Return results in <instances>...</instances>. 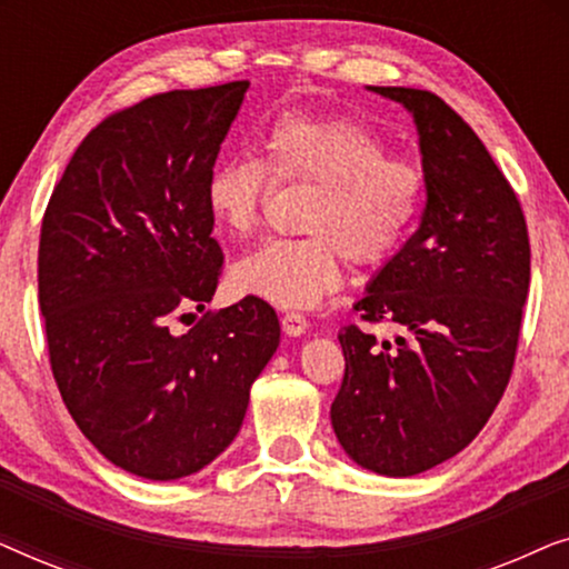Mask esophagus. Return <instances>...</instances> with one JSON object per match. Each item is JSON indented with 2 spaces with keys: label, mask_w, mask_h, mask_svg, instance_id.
Returning a JSON list of instances; mask_svg holds the SVG:
<instances>
[{
  "label": "esophagus",
  "mask_w": 569,
  "mask_h": 569,
  "mask_svg": "<svg viewBox=\"0 0 569 569\" xmlns=\"http://www.w3.org/2000/svg\"><path fill=\"white\" fill-rule=\"evenodd\" d=\"M282 331L287 333V337H300V333L308 331V318L290 310V313L282 316Z\"/></svg>",
  "instance_id": "obj_1"
}]
</instances>
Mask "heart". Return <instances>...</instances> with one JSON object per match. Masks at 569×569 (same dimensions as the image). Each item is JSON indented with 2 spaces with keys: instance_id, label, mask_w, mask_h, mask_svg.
<instances>
[{
  "instance_id": "b5f03b06",
  "label": "heart",
  "mask_w": 569,
  "mask_h": 569,
  "mask_svg": "<svg viewBox=\"0 0 569 569\" xmlns=\"http://www.w3.org/2000/svg\"><path fill=\"white\" fill-rule=\"evenodd\" d=\"M261 162L232 154L209 170L204 201L217 228L232 238L259 230L269 176L313 183L306 230L269 240L232 263L230 284L279 308H310L345 282V253L380 263L399 251L422 207L425 176L415 160L388 154L360 121L284 113L263 131Z\"/></svg>"
}]
</instances>
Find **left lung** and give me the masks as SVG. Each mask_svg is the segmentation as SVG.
I'll return each mask as SVG.
<instances>
[{"mask_svg":"<svg viewBox=\"0 0 569 569\" xmlns=\"http://www.w3.org/2000/svg\"><path fill=\"white\" fill-rule=\"evenodd\" d=\"M411 113L425 209L407 243L355 302L362 321H391L380 341L339 331L345 380L331 427L357 466L415 477L469 446L510 380L531 282L523 209L473 129L438 96L368 88Z\"/></svg>","mask_w":569,"mask_h":569,"instance_id":"1","label":"left lung"}]
</instances>
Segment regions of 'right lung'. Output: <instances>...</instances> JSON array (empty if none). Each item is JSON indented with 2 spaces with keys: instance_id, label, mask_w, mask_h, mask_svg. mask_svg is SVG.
<instances>
[{
  "instance_id": "right-lung-1",
  "label": "right lung",
  "mask_w": 569,
  "mask_h": 569,
  "mask_svg": "<svg viewBox=\"0 0 569 569\" xmlns=\"http://www.w3.org/2000/svg\"><path fill=\"white\" fill-rule=\"evenodd\" d=\"M246 90H173L108 116L43 217L38 298L61 399L98 453L142 479L191 477L224 453L279 347L259 298L170 331L217 290L204 186Z\"/></svg>"
}]
</instances>
